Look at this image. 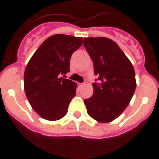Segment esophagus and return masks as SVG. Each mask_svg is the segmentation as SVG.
<instances>
[{
    "instance_id": "1",
    "label": "esophagus",
    "mask_w": 159,
    "mask_h": 159,
    "mask_svg": "<svg viewBox=\"0 0 159 159\" xmlns=\"http://www.w3.org/2000/svg\"><path fill=\"white\" fill-rule=\"evenodd\" d=\"M78 85L79 86V87H82V86L84 85V84H83V83H78Z\"/></svg>"
}]
</instances>
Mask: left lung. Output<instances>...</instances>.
I'll return each mask as SVG.
<instances>
[{
    "mask_svg": "<svg viewBox=\"0 0 159 159\" xmlns=\"http://www.w3.org/2000/svg\"><path fill=\"white\" fill-rule=\"evenodd\" d=\"M84 46L94 63V75L101 84L84 101L88 114L102 123L116 119L131 102L136 88L135 73L130 60L112 40L85 38Z\"/></svg>",
    "mask_w": 159,
    "mask_h": 159,
    "instance_id": "obj_1",
    "label": "left lung"
}]
</instances>
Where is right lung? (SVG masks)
I'll use <instances>...</instances> for the list:
<instances>
[{"label": "right lung", "mask_w": 159, "mask_h": 159, "mask_svg": "<svg viewBox=\"0 0 159 159\" xmlns=\"http://www.w3.org/2000/svg\"><path fill=\"white\" fill-rule=\"evenodd\" d=\"M82 43L81 37L52 35L40 45L27 65L25 94L32 108L44 119L57 121L68 113L77 84L61 76L70 70L71 54Z\"/></svg>", "instance_id": "add662e5"}]
</instances>
